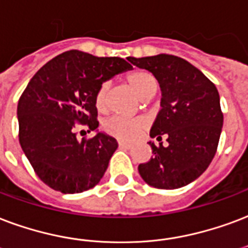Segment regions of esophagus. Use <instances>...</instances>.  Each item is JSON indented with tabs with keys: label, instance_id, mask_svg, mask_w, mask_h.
Here are the masks:
<instances>
[{
	"label": "esophagus",
	"instance_id": "obj_1",
	"mask_svg": "<svg viewBox=\"0 0 248 248\" xmlns=\"http://www.w3.org/2000/svg\"><path fill=\"white\" fill-rule=\"evenodd\" d=\"M119 148H122V149H131L132 145L128 144V142H124V141H119Z\"/></svg>",
	"mask_w": 248,
	"mask_h": 248
}]
</instances>
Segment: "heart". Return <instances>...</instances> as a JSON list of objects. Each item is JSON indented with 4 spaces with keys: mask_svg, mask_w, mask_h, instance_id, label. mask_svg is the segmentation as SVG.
<instances>
[{
    "mask_svg": "<svg viewBox=\"0 0 248 248\" xmlns=\"http://www.w3.org/2000/svg\"><path fill=\"white\" fill-rule=\"evenodd\" d=\"M128 85L133 89L136 94L148 99L152 98L158 89V82L150 72L146 70H135L126 76ZM108 99V85L103 82L95 93V107L99 111H104L107 107ZM148 123L144 117H125V116H111L103 123V129L107 135L116 137L123 141H133L146 129Z\"/></svg>",
    "mask_w": 248,
    "mask_h": 248,
    "instance_id": "obj_1",
    "label": "heart"
}]
</instances>
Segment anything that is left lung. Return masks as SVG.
I'll return each instance as SVG.
<instances>
[{
  "label": "left lung",
  "instance_id": "1",
  "mask_svg": "<svg viewBox=\"0 0 248 248\" xmlns=\"http://www.w3.org/2000/svg\"><path fill=\"white\" fill-rule=\"evenodd\" d=\"M132 64L154 74L162 91V109L150 137L152 158L139 165L141 178L152 187L175 189L197 179L215 157L223 113L215 83L184 59L172 55L128 57Z\"/></svg>",
  "mask_w": 248,
  "mask_h": 248
}]
</instances>
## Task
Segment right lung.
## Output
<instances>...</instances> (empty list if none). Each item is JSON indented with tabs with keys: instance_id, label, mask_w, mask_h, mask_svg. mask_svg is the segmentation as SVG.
<instances>
[{
	"instance_id": "right-lung-1",
	"label": "right lung",
	"mask_w": 248,
	"mask_h": 248,
	"mask_svg": "<svg viewBox=\"0 0 248 248\" xmlns=\"http://www.w3.org/2000/svg\"><path fill=\"white\" fill-rule=\"evenodd\" d=\"M120 57L79 51L56 56L39 69L18 102L19 144L43 183L62 193L95 187L117 149L106 133L78 141V125L95 131L98 87L131 69Z\"/></svg>"
}]
</instances>
